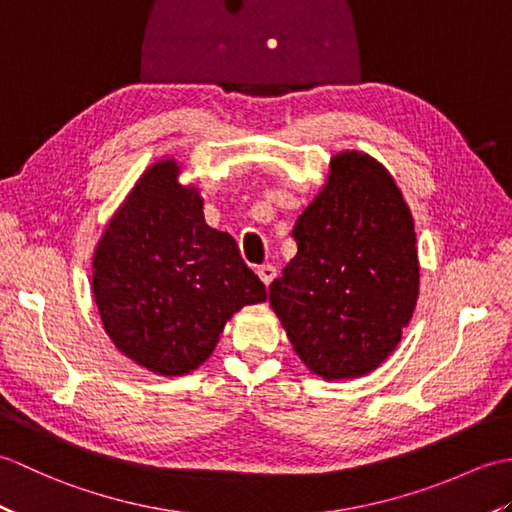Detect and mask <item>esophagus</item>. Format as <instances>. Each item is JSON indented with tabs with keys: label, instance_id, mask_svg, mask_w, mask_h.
<instances>
[{
	"label": "esophagus",
	"instance_id": "1",
	"mask_svg": "<svg viewBox=\"0 0 512 512\" xmlns=\"http://www.w3.org/2000/svg\"><path fill=\"white\" fill-rule=\"evenodd\" d=\"M257 275H259V279L264 281L266 286H270V281H273L275 275H277V268L273 264H264V266L257 268Z\"/></svg>",
	"mask_w": 512,
	"mask_h": 512
}]
</instances>
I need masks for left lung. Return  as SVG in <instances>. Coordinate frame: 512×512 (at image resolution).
Segmentation results:
<instances>
[{
	"label": "left lung",
	"instance_id": "obj_1",
	"mask_svg": "<svg viewBox=\"0 0 512 512\" xmlns=\"http://www.w3.org/2000/svg\"><path fill=\"white\" fill-rule=\"evenodd\" d=\"M292 237L297 255L270 284V308L312 374H369L396 350L418 301L416 231L394 178L361 151L334 156Z\"/></svg>",
	"mask_w": 512,
	"mask_h": 512
}]
</instances>
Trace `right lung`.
<instances>
[{"mask_svg":"<svg viewBox=\"0 0 512 512\" xmlns=\"http://www.w3.org/2000/svg\"><path fill=\"white\" fill-rule=\"evenodd\" d=\"M173 158L151 165L107 224L92 259L103 328L127 358L182 376L215 350L237 310L266 301L235 239L204 222Z\"/></svg>","mask_w":512,"mask_h":512,"instance_id":"obj_1","label":"right lung"}]
</instances>
